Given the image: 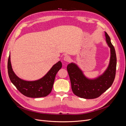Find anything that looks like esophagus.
<instances>
[{
    "instance_id": "esophagus-1",
    "label": "esophagus",
    "mask_w": 126,
    "mask_h": 126,
    "mask_svg": "<svg viewBox=\"0 0 126 126\" xmlns=\"http://www.w3.org/2000/svg\"><path fill=\"white\" fill-rule=\"evenodd\" d=\"M70 57L69 56H65L63 58V60L67 62H69L70 61Z\"/></svg>"
}]
</instances>
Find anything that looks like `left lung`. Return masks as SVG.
<instances>
[{
  "instance_id": "left-lung-1",
  "label": "left lung",
  "mask_w": 126,
  "mask_h": 126,
  "mask_svg": "<svg viewBox=\"0 0 126 126\" xmlns=\"http://www.w3.org/2000/svg\"><path fill=\"white\" fill-rule=\"evenodd\" d=\"M106 41L110 48L111 57L109 66L104 74L95 79L87 78L81 70L75 63L68 64L67 69L69 74L74 94L85 99L98 98L111 87L116 76L117 58L115 48L109 35L105 32Z\"/></svg>"
}]
</instances>
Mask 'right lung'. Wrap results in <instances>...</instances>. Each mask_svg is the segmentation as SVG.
Wrapping results in <instances>:
<instances>
[{
	"label": "right lung",
	"instance_id": "add662e5",
	"mask_svg": "<svg viewBox=\"0 0 126 126\" xmlns=\"http://www.w3.org/2000/svg\"><path fill=\"white\" fill-rule=\"evenodd\" d=\"M7 67L11 82L22 94L30 98H40L47 96L51 93L56 75L62 68V63L59 61L52 66L44 77L32 81L24 80L15 75L11 67L10 55Z\"/></svg>",
	"mask_w": 126,
	"mask_h": 126
}]
</instances>
